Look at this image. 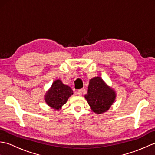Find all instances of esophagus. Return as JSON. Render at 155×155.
<instances>
[{"label":"esophagus","mask_w":155,"mask_h":155,"mask_svg":"<svg viewBox=\"0 0 155 155\" xmlns=\"http://www.w3.org/2000/svg\"><path fill=\"white\" fill-rule=\"evenodd\" d=\"M77 94H78V96H81L83 94V89H79L77 91Z\"/></svg>","instance_id":"1"}]
</instances>
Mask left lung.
<instances>
[{
	"instance_id": "1",
	"label": "left lung",
	"mask_w": 155,
	"mask_h": 155,
	"mask_svg": "<svg viewBox=\"0 0 155 155\" xmlns=\"http://www.w3.org/2000/svg\"><path fill=\"white\" fill-rule=\"evenodd\" d=\"M115 97L114 91L99 77L90 80L88 93L84 96L92 110L97 114L103 113L109 109Z\"/></svg>"
}]
</instances>
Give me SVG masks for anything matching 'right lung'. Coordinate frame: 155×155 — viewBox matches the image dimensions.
I'll return each instance as SVG.
<instances>
[{
    "mask_svg": "<svg viewBox=\"0 0 155 155\" xmlns=\"http://www.w3.org/2000/svg\"><path fill=\"white\" fill-rule=\"evenodd\" d=\"M72 94H73V91L70 87L64 84L61 80H57L52 83L48 93L46 94L45 101L48 106L58 110Z\"/></svg>",
    "mask_w": 155,
    "mask_h": 155,
    "instance_id": "1",
    "label": "right lung"
}]
</instances>
